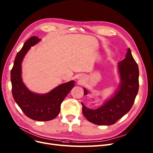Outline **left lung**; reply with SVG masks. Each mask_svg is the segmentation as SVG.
I'll return each mask as SVG.
<instances>
[{
  "mask_svg": "<svg viewBox=\"0 0 153 153\" xmlns=\"http://www.w3.org/2000/svg\"><path fill=\"white\" fill-rule=\"evenodd\" d=\"M120 83L114 96L102 106L87 108L82 104L83 114L90 122L98 125H111L127 114L132 107L139 91V71L138 65L128 48L125 58L118 62ZM84 95L88 92L84 88Z\"/></svg>",
  "mask_w": 153,
  "mask_h": 153,
  "instance_id": "1",
  "label": "left lung"
}]
</instances>
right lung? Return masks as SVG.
<instances>
[{
	"instance_id": "1",
	"label": "right lung",
	"mask_w": 153,
	"mask_h": 153,
	"mask_svg": "<svg viewBox=\"0 0 153 153\" xmlns=\"http://www.w3.org/2000/svg\"><path fill=\"white\" fill-rule=\"evenodd\" d=\"M40 40L37 36H31L24 44L15 57L10 81L13 98L25 114L30 119L44 122L53 120L59 114L61 104L75 86V82L62 83L45 94L33 93L26 87L22 78V63L30 47Z\"/></svg>"
}]
</instances>
